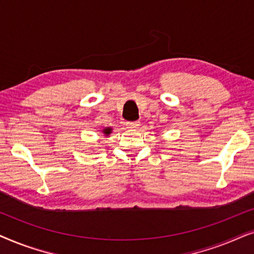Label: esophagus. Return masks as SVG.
I'll list each match as a JSON object with an SVG mask.
<instances>
[{
	"label": "esophagus",
	"instance_id": "1",
	"mask_svg": "<svg viewBox=\"0 0 254 254\" xmlns=\"http://www.w3.org/2000/svg\"><path fill=\"white\" fill-rule=\"evenodd\" d=\"M127 127L130 128V129H137L140 127V123L138 121H130V123H127Z\"/></svg>",
	"mask_w": 254,
	"mask_h": 254
}]
</instances>
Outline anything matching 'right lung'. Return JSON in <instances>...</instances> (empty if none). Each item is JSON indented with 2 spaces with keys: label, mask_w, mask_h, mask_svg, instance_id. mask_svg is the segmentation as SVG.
<instances>
[{
  "label": "right lung",
  "mask_w": 254,
  "mask_h": 254,
  "mask_svg": "<svg viewBox=\"0 0 254 254\" xmlns=\"http://www.w3.org/2000/svg\"><path fill=\"white\" fill-rule=\"evenodd\" d=\"M112 127H106V128H104V129L102 130L103 131V134L105 135V136H109V135L112 133Z\"/></svg>",
  "instance_id": "right-lung-1"
}]
</instances>
